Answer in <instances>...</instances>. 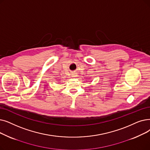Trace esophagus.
Returning a JSON list of instances; mask_svg holds the SVG:
<instances>
[{"instance_id":"esophagus-1","label":"esophagus","mask_w":150,"mask_h":150,"mask_svg":"<svg viewBox=\"0 0 150 150\" xmlns=\"http://www.w3.org/2000/svg\"><path fill=\"white\" fill-rule=\"evenodd\" d=\"M71 75V76H72V77H76L77 75H76V73H72Z\"/></svg>"}]
</instances>
